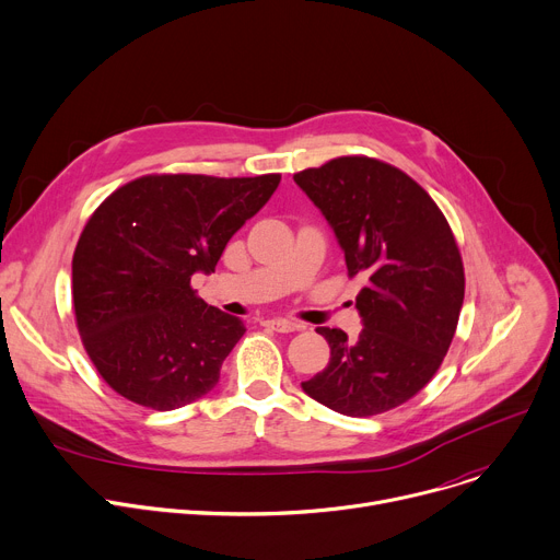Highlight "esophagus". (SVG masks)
<instances>
[{
    "label": "esophagus",
    "mask_w": 560,
    "mask_h": 560,
    "mask_svg": "<svg viewBox=\"0 0 560 560\" xmlns=\"http://www.w3.org/2000/svg\"><path fill=\"white\" fill-rule=\"evenodd\" d=\"M265 325H267L269 329L278 331V334H291V331H298V329H300V325H295V323H291V320H282V318L267 320Z\"/></svg>",
    "instance_id": "1"
}]
</instances>
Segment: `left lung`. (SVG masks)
I'll return each mask as SVG.
<instances>
[{
  "label": "left lung",
  "instance_id": "1",
  "mask_svg": "<svg viewBox=\"0 0 560 560\" xmlns=\"http://www.w3.org/2000/svg\"><path fill=\"white\" fill-rule=\"evenodd\" d=\"M293 182L312 200L362 273V331L318 327L329 364L302 383L320 405L353 418L389 411L436 374L456 334L465 271L454 233L422 186L392 164L349 155Z\"/></svg>",
  "mask_w": 560,
  "mask_h": 560
}]
</instances>
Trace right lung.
<instances>
[{
  "label": "right lung",
  "instance_id": "add662e5",
  "mask_svg": "<svg viewBox=\"0 0 560 560\" xmlns=\"http://www.w3.org/2000/svg\"><path fill=\"white\" fill-rule=\"evenodd\" d=\"M278 184V173L147 175L100 205L75 246L73 306L110 389L168 411L218 385L246 327L198 298L191 276L215 269L226 242Z\"/></svg>",
  "mask_w": 560,
  "mask_h": 560
}]
</instances>
